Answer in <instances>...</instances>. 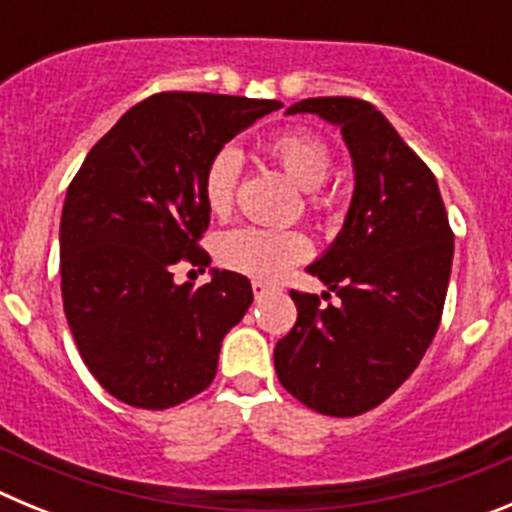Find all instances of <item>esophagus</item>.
Listing matches in <instances>:
<instances>
[{
    "label": "esophagus",
    "instance_id": "esophagus-1",
    "mask_svg": "<svg viewBox=\"0 0 512 512\" xmlns=\"http://www.w3.org/2000/svg\"><path fill=\"white\" fill-rule=\"evenodd\" d=\"M251 289H253V295H256V300H261V297H266V295H271V292H274V287H271V284H266V282H261V279H253Z\"/></svg>",
    "mask_w": 512,
    "mask_h": 512
}]
</instances>
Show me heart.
<instances>
[{"instance_id":"heart-1","label":"heart","mask_w":512,"mask_h":512,"mask_svg":"<svg viewBox=\"0 0 512 512\" xmlns=\"http://www.w3.org/2000/svg\"><path fill=\"white\" fill-rule=\"evenodd\" d=\"M269 156L282 166L284 174L302 189H310L312 210H328L333 197L323 189L333 169L330 148L320 135L305 130H289L277 135L266 146ZM241 174V156L235 148L212 153L202 171V200L212 215H228L235 200V184ZM310 241L300 230L274 228H235L220 235L217 259L233 271L256 279H279L289 266L307 259Z\"/></svg>"}]
</instances>
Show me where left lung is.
<instances>
[{
  "label": "left lung",
  "instance_id": "left-lung-1",
  "mask_svg": "<svg viewBox=\"0 0 512 512\" xmlns=\"http://www.w3.org/2000/svg\"><path fill=\"white\" fill-rule=\"evenodd\" d=\"M297 112L341 128L356 187L338 238L307 266L341 302L320 307L318 295L292 289L297 323L274 348V369L310 410L354 418L387 400L431 346L454 233L433 171L374 104L312 97L287 115Z\"/></svg>",
  "mask_w": 512,
  "mask_h": 512
}]
</instances>
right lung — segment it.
Here are the masks:
<instances>
[{
    "instance_id": "obj_1",
    "label": "right lung",
    "mask_w": 512,
    "mask_h": 512,
    "mask_svg": "<svg viewBox=\"0 0 512 512\" xmlns=\"http://www.w3.org/2000/svg\"><path fill=\"white\" fill-rule=\"evenodd\" d=\"M277 99L164 92L130 107L84 158L61 212L63 312L89 372L133 408L166 410L210 387L225 333L253 302L243 274L176 284L210 266L202 171L279 110Z\"/></svg>"
}]
</instances>
